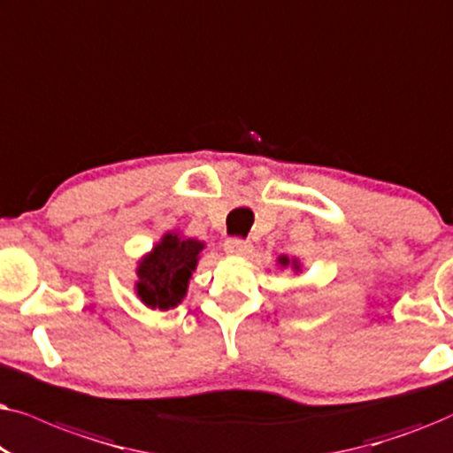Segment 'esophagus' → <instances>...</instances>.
<instances>
[{"mask_svg": "<svg viewBox=\"0 0 453 453\" xmlns=\"http://www.w3.org/2000/svg\"><path fill=\"white\" fill-rule=\"evenodd\" d=\"M223 250H226L227 255L244 257V255H249V252L252 250V244L249 242V240L234 236V238H227L226 242H223Z\"/></svg>", "mask_w": 453, "mask_h": 453, "instance_id": "obj_1", "label": "esophagus"}]
</instances>
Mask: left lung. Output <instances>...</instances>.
<instances>
[{"label": "left lung", "mask_w": 453, "mask_h": 453, "mask_svg": "<svg viewBox=\"0 0 453 453\" xmlns=\"http://www.w3.org/2000/svg\"><path fill=\"white\" fill-rule=\"evenodd\" d=\"M280 261H281V265H288V258H286V257H281Z\"/></svg>", "instance_id": "1"}]
</instances>
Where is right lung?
<instances>
[{
    "label": "right lung",
    "instance_id": "add662e5",
    "mask_svg": "<svg viewBox=\"0 0 453 453\" xmlns=\"http://www.w3.org/2000/svg\"><path fill=\"white\" fill-rule=\"evenodd\" d=\"M203 242L167 234L138 265L136 292L150 309L167 311L182 303Z\"/></svg>",
    "mask_w": 453,
    "mask_h": 453
}]
</instances>
